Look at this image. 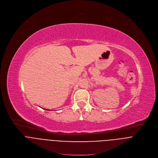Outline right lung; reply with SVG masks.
Returning <instances> with one entry per match:
<instances>
[{
	"mask_svg": "<svg viewBox=\"0 0 158 158\" xmlns=\"http://www.w3.org/2000/svg\"><path fill=\"white\" fill-rule=\"evenodd\" d=\"M45 109V110H47V109Z\"/></svg>",
	"mask_w": 158,
	"mask_h": 158,
	"instance_id": "obj_1",
	"label": "right lung"
}]
</instances>
